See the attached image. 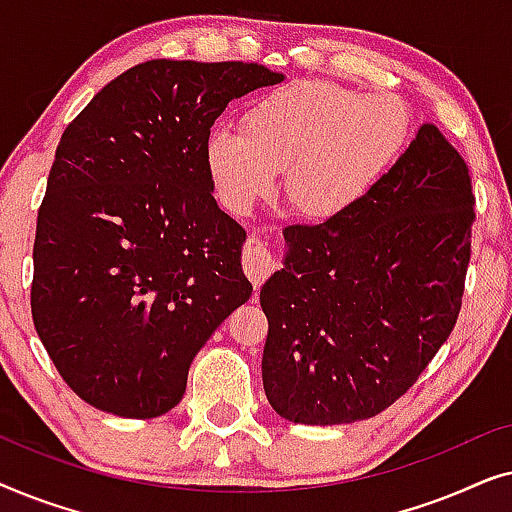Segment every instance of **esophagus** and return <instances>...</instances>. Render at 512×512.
<instances>
[{"label":"esophagus","instance_id":"1","mask_svg":"<svg viewBox=\"0 0 512 512\" xmlns=\"http://www.w3.org/2000/svg\"><path fill=\"white\" fill-rule=\"evenodd\" d=\"M242 265L256 291L261 289V284L272 275V270H275V258H272L268 244H265L256 233H249L247 242H244Z\"/></svg>","mask_w":512,"mask_h":512}]
</instances>
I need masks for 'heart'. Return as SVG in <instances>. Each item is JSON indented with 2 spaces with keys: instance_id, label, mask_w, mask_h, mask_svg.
<instances>
[{
  "instance_id": "obj_1",
  "label": "heart",
  "mask_w": 512,
  "mask_h": 512,
  "mask_svg": "<svg viewBox=\"0 0 512 512\" xmlns=\"http://www.w3.org/2000/svg\"><path fill=\"white\" fill-rule=\"evenodd\" d=\"M408 128L410 114L396 95L291 81L249 104L244 132L214 125L205 160L230 212L247 214L268 198L284 170L291 205L307 219L333 221L368 198Z\"/></svg>"
}]
</instances>
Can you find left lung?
I'll return each mask as SVG.
<instances>
[{"label":"left lung","mask_w":512,"mask_h":512,"mask_svg":"<svg viewBox=\"0 0 512 512\" xmlns=\"http://www.w3.org/2000/svg\"><path fill=\"white\" fill-rule=\"evenodd\" d=\"M473 205L464 158L424 123L359 207L284 228V268L261 289L263 389L279 417L361 422L417 382L457 324Z\"/></svg>","instance_id":"1"}]
</instances>
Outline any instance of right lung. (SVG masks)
Returning a JSON list of instances; mask_svg holds the SVG:
<instances>
[{
	"label": "right lung",
	"mask_w": 512,
	"mask_h": 512,
	"mask_svg": "<svg viewBox=\"0 0 512 512\" xmlns=\"http://www.w3.org/2000/svg\"><path fill=\"white\" fill-rule=\"evenodd\" d=\"M279 81L256 62L149 60L62 132L37 216L32 319L93 408L170 412L195 354L249 300L247 233L216 205L205 142L228 102Z\"/></svg>",
	"instance_id": "obj_1"
}]
</instances>
